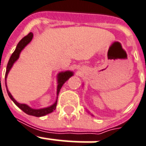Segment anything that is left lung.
Listing matches in <instances>:
<instances>
[{
  "label": "left lung",
  "mask_w": 146,
  "mask_h": 146,
  "mask_svg": "<svg viewBox=\"0 0 146 146\" xmlns=\"http://www.w3.org/2000/svg\"><path fill=\"white\" fill-rule=\"evenodd\" d=\"M88 113H90V112H88Z\"/></svg>",
  "instance_id": "1"
}]
</instances>
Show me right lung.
I'll return each instance as SVG.
<instances>
[{
	"instance_id": "add662e5",
	"label": "right lung",
	"mask_w": 146,
	"mask_h": 146,
	"mask_svg": "<svg viewBox=\"0 0 146 146\" xmlns=\"http://www.w3.org/2000/svg\"><path fill=\"white\" fill-rule=\"evenodd\" d=\"M33 33H28V35H27L21 40V41L19 42L18 44L17 45L16 49L12 55L10 57V60L8 61V63H7V70L6 73H5V85H6V89L7 92V94H8L9 97L11 98V100L15 103V105L17 106L18 108H20L22 111H24V113H27V115H33V116H36V117H40V116H43V115H46L49 113H51L52 112H53L54 110H56V104H57V96H58V94L60 91L61 87L63 86V85L64 83L68 80L69 79L73 76L74 73L73 71L70 70H66V71H62V72H60V73L57 74V78H56V80H57V89H56V100L55 103L52 104L50 106H47V107L45 108H41V109H33V108L30 107L27 104H24V103H19L18 102H17L15 99L13 97V96L11 95V93L9 92L8 89H7V75H8L9 72L11 70V69L12 68V66L14 65V63L16 62L17 60L20 57V54H21V51L23 50L25 46L30 43L32 39H33Z\"/></svg>"
}]
</instances>
